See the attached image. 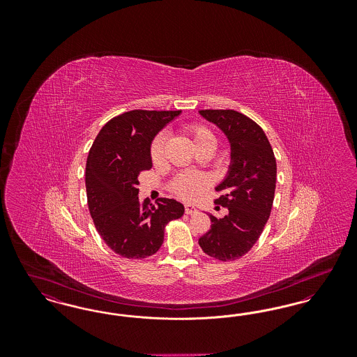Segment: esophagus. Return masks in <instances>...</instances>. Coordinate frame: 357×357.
Segmentation results:
<instances>
[{
	"label": "esophagus",
	"instance_id": "34e87169",
	"mask_svg": "<svg viewBox=\"0 0 357 357\" xmlns=\"http://www.w3.org/2000/svg\"><path fill=\"white\" fill-rule=\"evenodd\" d=\"M185 211H186V214H195L198 210H197V207L195 206H192V204H186L185 206Z\"/></svg>",
	"mask_w": 357,
	"mask_h": 357
}]
</instances>
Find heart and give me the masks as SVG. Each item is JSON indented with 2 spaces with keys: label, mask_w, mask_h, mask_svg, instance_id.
<instances>
[{
  "label": "heart",
  "mask_w": 357,
  "mask_h": 357,
  "mask_svg": "<svg viewBox=\"0 0 357 357\" xmlns=\"http://www.w3.org/2000/svg\"><path fill=\"white\" fill-rule=\"evenodd\" d=\"M186 134L194 149L197 151L206 149V147H215V136L214 134L201 124H190L186 127ZM151 160L155 165H159L163 160L165 155V136L158 135L151 143ZM208 185L207 176L201 174H183L179 175L174 183H172V191L182 199L191 201L198 198L204 188Z\"/></svg>",
  "instance_id": "b5f03b06"
}]
</instances>
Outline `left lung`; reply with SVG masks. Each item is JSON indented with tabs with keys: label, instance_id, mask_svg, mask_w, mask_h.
Wrapping results in <instances>:
<instances>
[{
	"label": "left lung",
	"instance_id": "left-lung-1",
	"mask_svg": "<svg viewBox=\"0 0 357 357\" xmlns=\"http://www.w3.org/2000/svg\"><path fill=\"white\" fill-rule=\"evenodd\" d=\"M199 115L215 124L230 144V165L215 187V204L227 208L223 218L208 214L211 227L199 238L204 253L220 261L246 255L261 236L272 211L277 165L264 130L233 109H202Z\"/></svg>",
	"mask_w": 357,
	"mask_h": 357
}]
</instances>
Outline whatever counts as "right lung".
<instances>
[{"instance_id": "1", "label": "right lung", "mask_w": 357, "mask_h": 357, "mask_svg": "<svg viewBox=\"0 0 357 357\" xmlns=\"http://www.w3.org/2000/svg\"><path fill=\"white\" fill-rule=\"evenodd\" d=\"M182 111L124 112L104 124L85 166V187L91 217L104 242L126 258L155 255L165 239V226L185 213L169 198L142 202L139 175L153 167L151 143Z\"/></svg>"}]
</instances>
